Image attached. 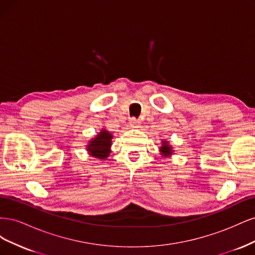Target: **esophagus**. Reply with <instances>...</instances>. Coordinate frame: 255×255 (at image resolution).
I'll list each match as a JSON object with an SVG mask.
<instances>
[{
  "instance_id": "1",
  "label": "esophagus",
  "mask_w": 255,
  "mask_h": 255,
  "mask_svg": "<svg viewBox=\"0 0 255 255\" xmlns=\"http://www.w3.org/2000/svg\"><path fill=\"white\" fill-rule=\"evenodd\" d=\"M139 123H140V121L136 118H130V120H129V126L133 128H136L139 127Z\"/></svg>"
}]
</instances>
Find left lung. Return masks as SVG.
Here are the masks:
<instances>
[{"instance_id":"obj_1","label":"left lung","mask_w":255,"mask_h":255,"mask_svg":"<svg viewBox=\"0 0 255 255\" xmlns=\"http://www.w3.org/2000/svg\"><path fill=\"white\" fill-rule=\"evenodd\" d=\"M161 142H163V144H161V146L159 148V151H160V153H161V155H164L165 157L170 156L171 154L173 153L172 146H171L170 144H169V142L166 141V140H163Z\"/></svg>"}]
</instances>
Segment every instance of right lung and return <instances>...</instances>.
<instances>
[{
    "instance_id": "right-lung-1",
    "label": "right lung",
    "mask_w": 255,
    "mask_h": 255,
    "mask_svg": "<svg viewBox=\"0 0 255 255\" xmlns=\"http://www.w3.org/2000/svg\"><path fill=\"white\" fill-rule=\"evenodd\" d=\"M113 135L103 128L87 144V151L91 156L99 159H106L111 153Z\"/></svg>"
}]
</instances>
